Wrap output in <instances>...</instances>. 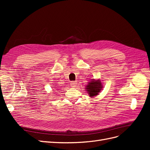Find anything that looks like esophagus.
<instances>
[{
  "mask_svg": "<svg viewBox=\"0 0 150 150\" xmlns=\"http://www.w3.org/2000/svg\"><path fill=\"white\" fill-rule=\"evenodd\" d=\"M77 81H71V87H72V88H75L76 86H77Z\"/></svg>",
  "mask_w": 150,
  "mask_h": 150,
  "instance_id": "34e87169",
  "label": "esophagus"
}]
</instances>
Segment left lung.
<instances>
[{
  "instance_id": "left-lung-1",
  "label": "left lung",
  "mask_w": 150,
  "mask_h": 150,
  "mask_svg": "<svg viewBox=\"0 0 150 150\" xmlns=\"http://www.w3.org/2000/svg\"><path fill=\"white\" fill-rule=\"evenodd\" d=\"M86 91L88 92L89 96L91 98H93L96 96L100 93L101 90L103 88L102 83L100 80H95L93 79L91 82L88 83V84L86 86Z\"/></svg>"
}]
</instances>
